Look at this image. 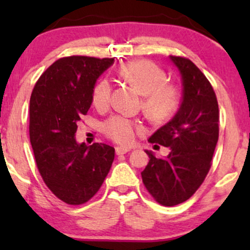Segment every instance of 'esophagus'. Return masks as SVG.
<instances>
[{
    "mask_svg": "<svg viewBox=\"0 0 250 250\" xmlns=\"http://www.w3.org/2000/svg\"><path fill=\"white\" fill-rule=\"evenodd\" d=\"M115 151H116V155H123V154H127L129 151V149L125 148V147H116Z\"/></svg>",
    "mask_w": 250,
    "mask_h": 250,
    "instance_id": "obj_1",
    "label": "esophagus"
}]
</instances>
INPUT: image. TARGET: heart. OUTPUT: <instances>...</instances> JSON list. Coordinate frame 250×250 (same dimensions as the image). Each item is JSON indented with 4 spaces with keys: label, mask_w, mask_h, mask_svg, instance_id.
<instances>
[{
    "label": "heart",
    "mask_w": 250,
    "mask_h": 250,
    "mask_svg": "<svg viewBox=\"0 0 250 250\" xmlns=\"http://www.w3.org/2000/svg\"><path fill=\"white\" fill-rule=\"evenodd\" d=\"M119 76L143 95L142 109L150 121L165 123L176 115L182 103V91L179 85L167 81L166 73L159 65L148 60H134L119 68ZM110 95V83L101 80L93 88V105L97 110H103L109 105ZM139 131V122L121 115L110 117L103 125L105 136L123 146L131 145Z\"/></svg>",
    "instance_id": "heart-1"
}]
</instances>
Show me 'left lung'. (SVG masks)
Here are the masks:
<instances>
[{
    "instance_id": "left-lung-1",
    "label": "left lung",
    "mask_w": 250,
    "mask_h": 250,
    "mask_svg": "<svg viewBox=\"0 0 250 250\" xmlns=\"http://www.w3.org/2000/svg\"><path fill=\"white\" fill-rule=\"evenodd\" d=\"M179 68L183 99L173 119L149 137L170 148L166 159L146 150L149 162L142 181L149 194L166 207L187 201L200 188L211 166L219 140V104L205 74L189 59L170 56Z\"/></svg>"
}]
</instances>
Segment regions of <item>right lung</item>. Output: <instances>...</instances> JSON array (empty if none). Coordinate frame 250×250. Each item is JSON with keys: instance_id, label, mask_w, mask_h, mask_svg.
Segmentation results:
<instances>
[{"instance_id": "right-lung-1", "label": "right lung", "mask_w": 250, "mask_h": 250, "mask_svg": "<svg viewBox=\"0 0 250 250\" xmlns=\"http://www.w3.org/2000/svg\"><path fill=\"white\" fill-rule=\"evenodd\" d=\"M114 59L68 56L55 61L37 80L30 96L29 136L37 169L50 191L68 205L88 202L101 188L115 157L104 143L75 140L87 115L99 76Z\"/></svg>"}]
</instances>
